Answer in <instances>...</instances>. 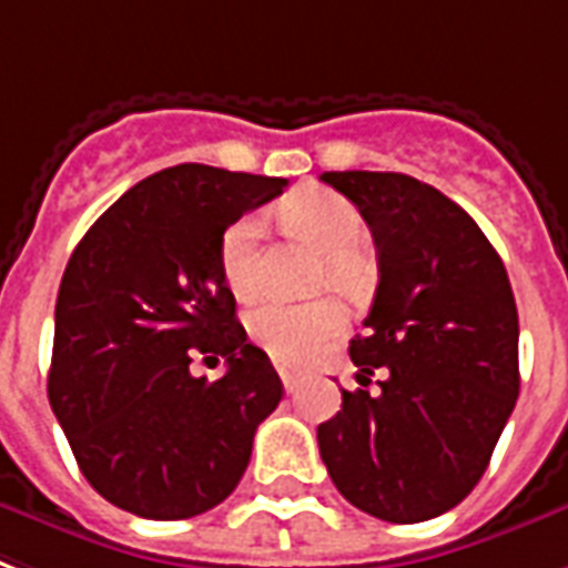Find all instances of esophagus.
<instances>
[{
  "mask_svg": "<svg viewBox=\"0 0 568 568\" xmlns=\"http://www.w3.org/2000/svg\"><path fill=\"white\" fill-rule=\"evenodd\" d=\"M274 366H276V372H280V378H283L285 389H288V393H292V389L297 387V384H301L303 369H297V366H288V363H280V361H276Z\"/></svg>",
  "mask_w": 568,
  "mask_h": 568,
  "instance_id": "obj_1",
  "label": "esophagus"
}]
</instances>
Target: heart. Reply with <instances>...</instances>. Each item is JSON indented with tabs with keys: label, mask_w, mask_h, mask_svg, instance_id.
Wrapping results in <instances>:
<instances>
[{
	"label": "heart",
	"mask_w": 568,
	"mask_h": 568,
	"mask_svg": "<svg viewBox=\"0 0 568 568\" xmlns=\"http://www.w3.org/2000/svg\"><path fill=\"white\" fill-rule=\"evenodd\" d=\"M283 220L294 235L306 237L310 244L327 253V283L357 288L366 280V262L361 255L366 223L348 199L333 190H301L283 202ZM262 216L246 214L220 237V274L226 280L229 292L241 301H250L262 288ZM342 327L345 306L336 297H318L310 303L271 297L246 315L250 339L280 363L310 361Z\"/></svg>",
	"instance_id": "b5f03b06"
}]
</instances>
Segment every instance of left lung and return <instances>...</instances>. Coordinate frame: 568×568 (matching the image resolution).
Returning a JSON list of instances; mask_svg holds the SVG:
<instances>
[{
	"instance_id": "obj_1",
	"label": "left lung",
	"mask_w": 568,
	"mask_h": 568,
	"mask_svg": "<svg viewBox=\"0 0 568 568\" xmlns=\"http://www.w3.org/2000/svg\"><path fill=\"white\" fill-rule=\"evenodd\" d=\"M378 246V288L352 339L361 389L318 426L333 486L393 525L438 518L486 474L518 399V310L474 216L402 172H324ZM379 389L368 393L371 375Z\"/></svg>"
}]
</instances>
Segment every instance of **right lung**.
Returning <instances> with one entry per match:
<instances>
[{
	"label": "right lung",
	"instance_id": "add662e5",
	"mask_svg": "<svg viewBox=\"0 0 568 568\" xmlns=\"http://www.w3.org/2000/svg\"><path fill=\"white\" fill-rule=\"evenodd\" d=\"M285 179L181 163L98 216L64 267L47 393L82 476L124 513L179 521L241 483L283 381L246 342L220 237ZM196 356L227 361L196 379Z\"/></svg>",
	"mask_w": 568,
	"mask_h": 568
}]
</instances>
